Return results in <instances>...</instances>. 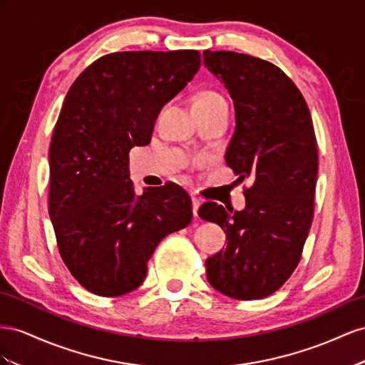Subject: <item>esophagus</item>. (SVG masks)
Listing matches in <instances>:
<instances>
[{
	"label": "esophagus",
	"instance_id": "esophagus-1",
	"mask_svg": "<svg viewBox=\"0 0 365 365\" xmlns=\"http://www.w3.org/2000/svg\"><path fill=\"white\" fill-rule=\"evenodd\" d=\"M191 200H192V214L194 217H199V207L202 205V200L197 195H192Z\"/></svg>",
	"mask_w": 365,
	"mask_h": 365
}]
</instances>
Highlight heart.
<instances>
[{
	"mask_svg": "<svg viewBox=\"0 0 365 365\" xmlns=\"http://www.w3.org/2000/svg\"><path fill=\"white\" fill-rule=\"evenodd\" d=\"M217 98H222V96L218 95V93H215V91H203L202 95L197 96L194 101H202V99H217Z\"/></svg>",
	"mask_w": 365,
	"mask_h": 365,
	"instance_id": "heart-1",
	"label": "heart"
}]
</instances>
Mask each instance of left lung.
Instances as JSON below:
<instances>
[{"mask_svg":"<svg viewBox=\"0 0 365 365\" xmlns=\"http://www.w3.org/2000/svg\"><path fill=\"white\" fill-rule=\"evenodd\" d=\"M235 107L226 163L252 186L246 207L214 202L199 215L226 232V249L206 259L210 284L235 299H259L283 286L298 266L314 218L318 147L307 103L272 62L235 51H203Z\"/></svg>","mask_w":365,"mask_h":365,"instance_id":"left-lung-1","label":"left lung"}]
</instances>
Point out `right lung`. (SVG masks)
<instances>
[{
	"label": "right lung",
	"mask_w": 365,
	"mask_h": 365,
	"mask_svg": "<svg viewBox=\"0 0 365 365\" xmlns=\"http://www.w3.org/2000/svg\"><path fill=\"white\" fill-rule=\"evenodd\" d=\"M199 68L197 50L118 51L93 62L67 93L48 151V214L62 262L91 294L139 287L162 238L191 223L180 186L134 194L128 154L150 143L162 107Z\"/></svg>",
	"instance_id": "1"
}]
</instances>
